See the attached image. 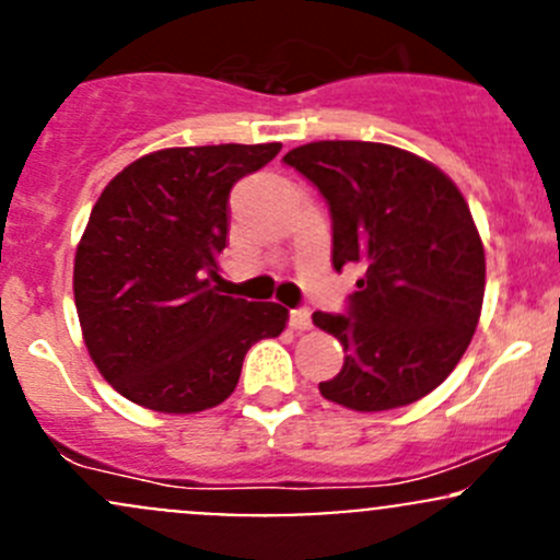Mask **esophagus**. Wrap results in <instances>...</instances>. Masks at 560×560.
<instances>
[{"label": "esophagus", "mask_w": 560, "mask_h": 560, "mask_svg": "<svg viewBox=\"0 0 560 560\" xmlns=\"http://www.w3.org/2000/svg\"><path fill=\"white\" fill-rule=\"evenodd\" d=\"M290 325L295 327V330H308V327H312V312H308V308H292Z\"/></svg>", "instance_id": "1"}]
</instances>
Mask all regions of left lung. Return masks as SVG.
Wrapping results in <instances>:
<instances>
[{
    "label": "left lung",
    "mask_w": 560,
    "mask_h": 560,
    "mask_svg": "<svg viewBox=\"0 0 560 560\" xmlns=\"http://www.w3.org/2000/svg\"><path fill=\"white\" fill-rule=\"evenodd\" d=\"M330 211L332 268H358L343 314H314L343 369L319 393L354 411L420 400L453 374L482 312L485 248L457 186L385 143L319 140L284 154Z\"/></svg>",
    "instance_id": "1"
}]
</instances>
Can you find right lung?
Here are the masks:
<instances>
[{
  "label": "right lung",
  "instance_id": "1",
  "mask_svg": "<svg viewBox=\"0 0 560 560\" xmlns=\"http://www.w3.org/2000/svg\"><path fill=\"white\" fill-rule=\"evenodd\" d=\"M281 143L140 156L92 208L75 252V306L100 374L124 398L191 415L230 398L246 352L287 325L279 303L222 295L230 191Z\"/></svg>",
  "mask_w": 560,
  "mask_h": 560
}]
</instances>
